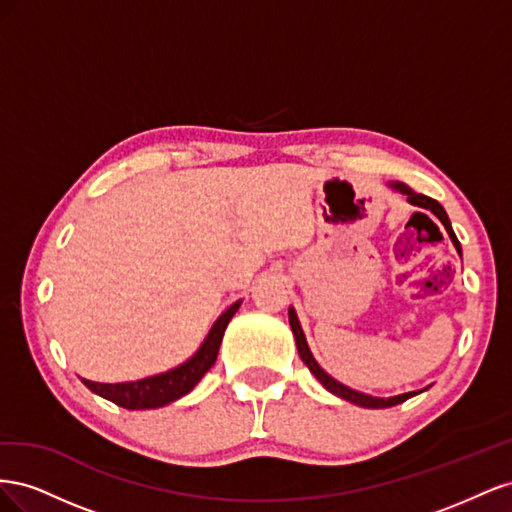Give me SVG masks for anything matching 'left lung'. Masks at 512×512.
I'll return each instance as SVG.
<instances>
[{"mask_svg":"<svg viewBox=\"0 0 512 512\" xmlns=\"http://www.w3.org/2000/svg\"><path fill=\"white\" fill-rule=\"evenodd\" d=\"M393 188L399 190L401 194H406L412 205L423 207V209H429L431 213H436L438 220L444 224V228H446V232H448V237H451L453 245L457 247V252L461 254V245H459V241H457V237H455V232H453V228H451V220H448V215H446L444 207L438 203V200H433V198H429V196H425V194H414V192L408 188V185H404V183H393ZM288 320H290V327H292V333H294V342H297V350H299L301 361H303V363L309 367V371H312V374L324 384V389L331 391L333 395L350 401V404L363 406V408H391V406H397V404H404L406 399L418 395L416 391H412V393H404V395H397V397L380 399V397H371V395H363V393H359V391H352V389H348V386L339 384V382L333 380L329 374H324L322 367L314 361L312 352H309V348H307L305 335H303V331H301V324H299V320H297V314H294V309H290V312H288Z\"/></svg>","mask_w":512,"mask_h":512,"instance_id":"8db88e82","label":"left lung"}]
</instances>
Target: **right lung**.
Masks as SVG:
<instances>
[{"label": "right lung", "instance_id": "right-lung-1", "mask_svg": "<svg viewBox=\"0 0 512 512\" xmlns=\"http://www.w3.org/2000/svg\"><path fill=\"white\" fill-rule=\"evenodd\" d=\"M239 309V303L230 305L226 312L218 318V322L213 324V329L209 331L203 348L196 352L192 359L173 369L166 371V374L153 376L147 380H138V382H121V384H100V382H91L83 378V384L89 391H94L96 395L113 401V404L128 408V410H147V408H162L170 401H175L183 395H188L198 380L203 378L207 371L213 367L215 359H218V350L222 344L224 331L228 327L230 318L235 316Z\"/></svg>", "mask_w": 512, "mask_h": 512}]
</instances>
